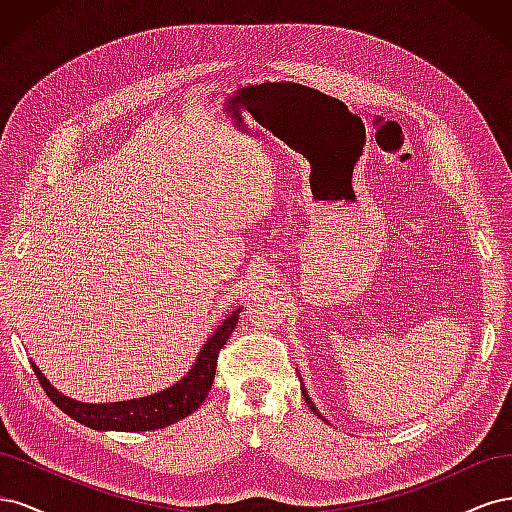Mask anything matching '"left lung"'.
I'll list each match as a JSON object with an SVG mask.
<instances>
[{
  "label": "left lung",
  "mask_w": 512,
  "mask_h": 512,
  "mask_svg": "<svg viewBox=\"0 0 512 512\" xmlns=\"http://www.w3.org/2000/svg\"><path fill=\"white\" fill-rule=\"evenodd\" d=\"M299 380H301V376H299ZM301 393H303V397H305V404L309 406V410H312L316 416H320L322 418V421H327V418H324L320 412H318V408L314 406V401L312 399H309V395H307V391H305V386H303V380H301Z\"/></svg>",
  "instance_id": "obj_1"
}]
</instances>
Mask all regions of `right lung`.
Masks as SVG:
<instances>
[{"instance_id": "add662e5", "label": "right lung", "mask_w": 512, "mask_h": 512, "mask_svg": "<svg viewBox=\"0 0 512 512\" xmlns=\"http://www.w3.org/2000/svg\"><path fill=\"white\" fill-rule=\"evenodd\" d=\"M241 307L230 312L215 329L207 342L200 348L194 365L188 369L181 380L164 391H158L147 397H136L128 401H113V404H85V401L61 395L55 386L44 378L40 367L29 359L32 369L42 384L46 395L51 397L53 404L66 412L76 423L98 431H151L173 425L181 418L192 414L200 408L205 397L211 391L215 378V367H218V354L224 348L226 339L235 331Z\"/></svg>"}]
</instances>
